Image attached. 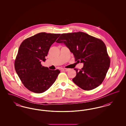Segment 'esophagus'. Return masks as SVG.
I'll use <instances>...</instances> for the list:
<instances>
[{"instance_id": "obj_1", "label": "esophagus", "mask_w": 126, "mask_h": 126, "mask_svg": "<svg viewBox=\"0 0 126 126\" xmlns=\"http://www.w3.org/2000/svg\"><path fill=\"white\" fill-rule=\"evenodd\" d=\"M62 70H63V71H66V72H67V71H68L69 69H68V68H62Z\"/></svg>"}]
</instances>
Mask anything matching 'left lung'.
Here are the masks:
<instances>
[{
	"mask_svg": "<svg viewBox=\"0 0 126 126\" xmlns=\"http://www.w3.org/2000/svg\"><path fill=\"white\" fill-rule=\"evenodd\" d=\"M64 43L74 55L76 61L84 64L72 79L74 83L84 90L99 86L105 78L110 65V59L104 43L100 39L78 32L61 34L56 41Z\"/></svg>",
	"mask_w": 126,
	"mask_h": 126,
	"instance_id": "left-lung-1",
	"label": "left lung"
}]
</instances>
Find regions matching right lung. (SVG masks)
Returning a JSON list of instances; mask_svg holds the SVG:
<instances>
[{"instance_id": "obj_1", "label": "right lung", "mask_w": 126, "mask_h": 126, "mask_svg": "<svg viewBox=\"0 0 126 126\" xmlns=\"http://www.w3.org/2000/svg\"><path fill=\"white\" fill-rule=\"evenodd\" d=\"M60 34L40 32L26 39L21 44L15 68L24 86L30 91L42 93L53 84L60 71L50 70L41 65L51 45Z\"/></svg>"}]
</instances>
